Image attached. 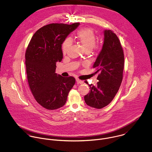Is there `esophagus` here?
<instances>
[{
    "instance_id": "esophagus-1",
    "label": "esophagus",
    "mask_w": 152,
    "mask_h": 152,
    "mask_svg": "<svg viewBox=\"0 0 152 152\" xmlns=\"http://www.w3.org/2000/svg\"><path fill=\"white\" fill-rule=\"evenodd\" d=\"M76 81L78 84H82L83 83V81L82 80L78 79V78H76Z\"/></svg>"
}]
</instances>
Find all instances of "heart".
Instances as JSON below:
<instances>
[{
    "label": "heart",
    "instance_id": "heart-1",
    "mask_svg": "<svg viewBox=\"0 0 152 152\" xmlns=\"http://www.w3.org/2000/svg\"><path fill=\"white\" fill-rule=\"evenodd\" d=\"M77 40L81 44L86 51H96L99 49V45L96 44V36L94 30L90 28H83L79 30L76 37ZM72 44L71 40L66 39L62 44V51L65 54Z\"/></svg>",
    "mask_w": 152,
    "mask_h": 152
}]
</instances>
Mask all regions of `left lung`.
Returning <instances> with one entry per match:
<instances>
[{"mask_svg": "<svg viewBox=\"0 0 152 152\" xmlns=\"http://www.w3.org/2000/svg\"><path fill=\"white\" fill-rule=\"evenodd\" d=\"M99 72L96 86L88 84L89 92L84 100L88 106L102 109L109 104L118 92L123 79L124 54L120 41L113 31H104L102 48L92 66Z\"/></svg>", "mask_w": 152, "mask_h": 152, "instance_id": "left-lung-1", "label": "left lung"}]
</instances>
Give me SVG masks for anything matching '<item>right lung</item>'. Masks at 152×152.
<instances>
[{"label": "right lung", "mask_w": 152, "mask_h": 152, "mask_svg": "<svg viewBox=\"0 0 152 152\" xmlns=\"http://www.w3.org/2000/svg\"><path fill=\"white\" fill-rule=\"evenodd\" d=\"M80 25L52 23L39 29L27 48L25 58L27 81L36 101L44 108L54 110L65 105L74 86L73 77L56 73V63L63 59L61 44Z\"/></svg>", "instance_id": "obj_1"}]
</instances>
